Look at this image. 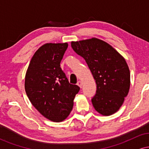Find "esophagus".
Returning <instances> with one entry per match:
<instances>
[{
	"label": "esophagus",
	"instance_id": "1",
	"mask_svg": "<svg viewBox=\"0 0 149 149\" xmlns=\"http://www.w3.org/2000/svg\"><path fill=\"white\" fill-rule=\"evenodd\" d=\"M77 85H78L80 88H81L82 87H83V83H82L81 81H78V83H77Z\"/></svg>",
	"mask_w": 149,
	"mask_h": 149
}]
</instances>
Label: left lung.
<instances>
[{
	"label": "left lung",
	"mask_w": 149,
	"mask_h": 149,
	"mask_svg": "<svg viewBox=\"0 0 149 149\" xmlns=\"http://www.w3.org/2000/svg\"><path fill=\"white\" fill-rule=\"evenodd\" d=\"M71 47L84 58L97 84L92 103L104 116L114 113L123 104L130 85L126 61L113 47L100 39L72 42Z\"/></svg>",
	"instance_id": "1"
}]
</instances>
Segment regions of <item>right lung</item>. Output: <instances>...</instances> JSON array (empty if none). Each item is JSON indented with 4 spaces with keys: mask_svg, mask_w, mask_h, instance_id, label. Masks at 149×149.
Segmentation results:
<instances>
[{
    "mask_svg": "<svg viewBox=\"0 0 149 149\" xmlns=\"http://www.w3.org/2000/svg\"><path fill=\"white\" fill-rule=\"evenodd\" d=\"M68 44L46 43L32 57L25 90L32 105L46 118L61 122L69 115L80 88L69 83L60 67Z\"/></svg>",
    "mask_w": 149,
    "mask_h": 149,
    "instance_id": "add662e5",
    "label": "right lung"
}]
</instances>
